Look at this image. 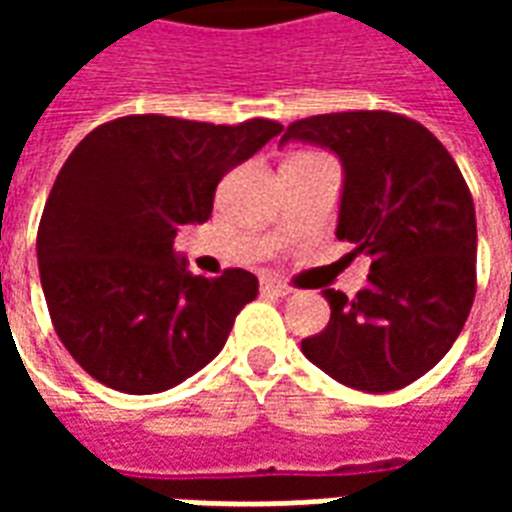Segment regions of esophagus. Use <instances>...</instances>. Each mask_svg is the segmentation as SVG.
Masks as SVG:
<instances>
[{
	"instance_id": "esophagus-1",
	"label": "esophagus",
	"mask_w": 512,
	"mask_h": 512,
	"mask_svg": "<svg viewBox=\"0 0 512 512\" xmlns=\"http://www.w3.org/2000/svg\"><path fill=\"white\" fill-rule=\"evenodd\" d=\"M260 290H263V293H274V296H290V293H293V288H288L285 282H277V279H263V282H260Z\"/></svg>"
}]
</instances>
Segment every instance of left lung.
Here are the masks:
<instances>
[{"instance_id": "8db88e82", "label": "left lung", "mask_w": 512, "mask_h": 512, "mask_svg": "<svg viewBox=\"0 0 512 512\" xmlns=\"http://www.w3.org/2000/svg\"><path fill=\"white\" fill-rule=\"evenodd\" d=\"M290 139L334 150L345 169L337 238L370 257L365 290H323L329 326L301 351L362 392L403 389L458 340L477 290L472 191L428 128L384 109L296 120Z\"/></svg>"}]
</instances>
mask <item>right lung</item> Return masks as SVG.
<instances>
[{
  "instance_id": "add662e5",
  "label": "right lung",
  "mask_w": 512,
  "mask_h": 512,
  "mask_svg": "<svg viewBox=\"0 0 512 512\" xmlns=\"http://www.w3.org/2000/svg\"><path fill=\"white\" fill-rule=\"evenodd\" d=\"M279 131L266 117L128 115L73 147L40 216L38 268L54 332L84 373L153 395L222 351L257 277H197L172 241L180 224L208 222L219 180Z\"/></svg>"
}]
</instances>
